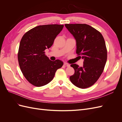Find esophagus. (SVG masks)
<instances>
[{
	"mask_svg": "<svg viewBox=\"0 0 122 122\" xmlns=\"http://www.w3.org/2000/svg\"><path fill=\"white\" fill-rule=\"evenodd\" d=\"M64 65V66H67V67H70V65L68 64H67V63H66V62H65Z\"/></svg>",
	"mask_w": 122,
	"mask_h": 122,
	"instance_id": "34e87169",
	"label": "esophagus"
}]
</instances>
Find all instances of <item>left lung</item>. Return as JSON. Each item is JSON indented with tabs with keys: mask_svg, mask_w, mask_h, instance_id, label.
<instances>
[{
	"mask_svg": "<svg viewBox=\"0 0 122 122\" xmlns=\"http://www.w3.org/2000/svg\"><path fill=\"white\" fill-rule=\"evenodd\" d=\"M66 27L76 42V53L84 60L83 67L72 64L75 70L70 77L76 86L86 88L97 81L104 70L107 49L103 36L99 31L86 24H66Z\"/></svg>",
	"mask_w": 122,
	"mask_h": 122,
	"instance_id": "left-lung-1",
	"label": "left lung"
}]
</instances>
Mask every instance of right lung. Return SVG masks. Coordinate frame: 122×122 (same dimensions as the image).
<instances>
[{"mask_svg":"<svg viewBox=\"0 0 122 122\" xmlns=\"http://www.w3.org/2000/svg\"><path fill=\"white\" fill-rule=\"evenodd\" d=\"M64 25H39L23 35L20 43L18 60L21 72L28 81L36 86H42L54 78L63 62L51 61L45 54L53 45Z\"/></svg>","mask_w":122,"mask_h":122,"instance_id":"add662e5","label":"right lung"}]
</instances>
